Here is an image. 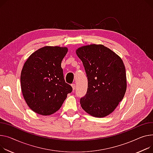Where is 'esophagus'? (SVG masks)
Returning a JSON list of instances; mask_svg holds the SVG:
<instances>
[{"label": "esophagus", "instance_id": "obj_1", "mask_svg": "<svg viewBox=\"0 0 153 153\" xmlns=\"http://www.w3.org/2000/svg\"><path fill=\"white\" fill-rule=\"evenodd\" d=\"M71 86H72L73 90H75V88H76V85H75V84H71Z\"/></svg>", "mask_w": 153, "mask_h": 153}]
</instances>
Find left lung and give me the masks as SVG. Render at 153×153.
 <instances>
[{
	"instance_id": "1",
	"label": "left lung",
	"mask_w": 153,
	"mask_h": 153,
	"mask_svg": "<svg viewBox=\"0 0 153 153\" xmlns=\"http://www.w3.org/2000/svg\"><path fill=\"white\" fill-rule=\"evenodd\" d=\"M88 79L87 93L80 99L81 107L96 117L113 112L126 91V68L121 58L103 45L92 44L76 50Z\"/></svg>"
}]
</instances>
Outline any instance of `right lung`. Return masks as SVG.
Segmentation results:
<instances>
[{
    "mask_svg": "<svg viewBox=\"0 0 153 153\" xmlns=\"http://www.w3.org/2000/svg\"><path fill=\"white\" fill-rule=\"evenodd\" d=\"M68 48L44 47L37 50L25 62L21 73L23 97L35 113L52 114L62 106L73 88L64 79L62 62Z\"/></svg>",
    "mask_w": 153,
    "mask_h": 153,
    "instance_id": "1",
    "label": "right lung"
}]
</instances>
